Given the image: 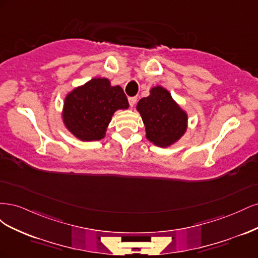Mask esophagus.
Listing matches in <instances>:
<instances>
[{
    "label": "esophagus",
    "instance_id": "34e87169",
    "mask_svg": "<svg viewBox=\"0 0 258 258\" xmlns=\"http://www.w3.org/2000/svg\"><path fill=\"white\" fill-rule=\"evenodd\" d=\"M137 97H129L128 98V101H129V104H130V106H134L135 104H136V102H137Z\"/></svg>",
    "mask_w": 258,
    "mask_h": 258
}]
</instances>
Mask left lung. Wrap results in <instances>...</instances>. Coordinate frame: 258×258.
Segmentation results:
<instances>
[{"mask_svg":"<svg viewBox=\"0 0 258 258\" xmlns=\"http://www.w3.org/2000/svg\"><path fill=\"white\" fill-rule=\"evenodd\" d=\"M137 108L145 124L146 138L155 145L169 146L185 134L186 113L160 86L151 90V96L140 100Z\"/></svg>","mask_w":258,"mask_h":258,"instance_id":"left-lung-1","label":"left lung"}]
</instances>
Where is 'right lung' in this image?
<instances>
[{
  "mask_svg": "<svg viewBox=\"0 0 258 258\" xmlns=\"http://www.w3.org/2000/svg\"><path fill=\"white\" fill-rule=\"evenodd\" d=\"M128 106L121 87H112L106 79H93L68 95L63 121L76 138L97 141L104 138L114 112Z\"/></svg>",
  "mask_w": 258,
  "mask_h": 258,
  "instance_id": "obj_1",
  "label": "right lung"
}]
</instances>
